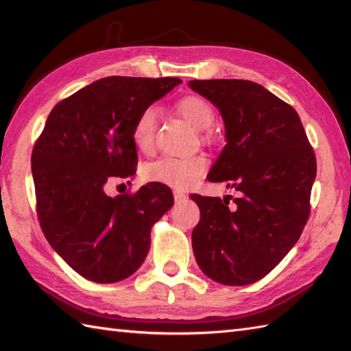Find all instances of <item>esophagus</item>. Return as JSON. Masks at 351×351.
I'll return each mask as SVG.
<instances>
[{"mask_svg": "<svg viewBox=\"0 0 351 351\" xmlns=\"http://www.w3.org/2000/svg\"><path fill=\"white\" fill-rule=\"evenodd\" d=\"M173 197H175L176 202H181V200L187 199V195H184L182 191H173Z\"/></svg>", "mask_w": 351, "mask_h": 351, "instance_id": "obj_1", "label": "esophagus"}]
</instances>
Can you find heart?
<instances>
[{"mask_svg":"<svg viewBox=\"0 0 351 351\" xmlns=\"http://www.w3.org/2000/svg\"><path fill=\"white\" fill-rule=\"evenodd\" d=\"M178 111L193 128L208 130L213 125L215 114L211 104L199 96H185L176 104ZM156 108L149 106L140 111L132 126V140L143 152H149L155 143ZM208 161L202 155L195 156H162L145 167L147 181L169 185L171 189L184 190L195 185L204 176Z\"/></svg>","mask_w":351,"mask_h":351,"instance_id":"obj_1","label":"heart"}]
</instances>
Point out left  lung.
I'll list each match as a JSON object with an SVG mask.
<instances>
[{"mask_svg": "<svg viewBox=\"0 0 351 351\" xmlns=\"http://www.w3.org/2000/svg\"><path fill=\"white\" fill-rule=\"evenodd\" d=\"M219 108L226 146L208 173L238 193L191 195L200 210L191 244L197 265L223 285H249L270 273L299 241L317 175L314 149L297 111L247 80H193Z\"/></svg>", "mask_w": 351, "mask_h": 351, "instance_id": "1", "label": "left lung"}]
</instances>
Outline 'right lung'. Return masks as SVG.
Listing matches in <instances>:
<instances>
[{
    "label": "right lung",
    "mask_w": 351,
    "mask_h": 351,
    "mask_svg": "<svg viewBox=\"0 0 351 351\" xmlns=\"http://www.w3.org/2000/svg\"><path fill=\"white\" fill-rule=\"evenodd\" d=\"M180 78L107 77L51 110L32 154L36 211L51 247L78 274L113 283L136 273L151 229L173 205L167 185L106 195V184L136 173L132 126L141 110Z\"/></svg>",
    "instance_id": "1"
}]
</instances>
